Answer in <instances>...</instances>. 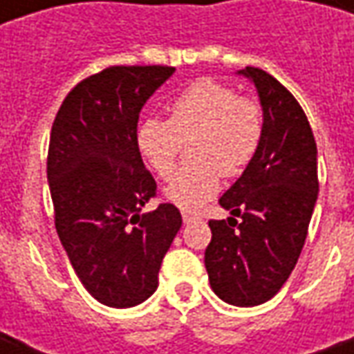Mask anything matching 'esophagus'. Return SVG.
<instances>
[{
  "mask_svg": "<svg viewBox=\"0 0 354 354\" xmlns=\"http://www.w3.org/2000/svg\"><path fill=\"white\" fill-rule=\"evenodd\" d=\"M181 216H183V223H191L193 218H197V212L181 211Z\"/></svg>",
  "mask_w": 354,
  "mask_h": 354,
  "instance_id": "34e87169",
  "label": "esophagus"
}]
</instances>
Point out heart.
Wrapping results in <instances>:
<instances>
[{
	"instance_id": "1",
	"label": "heart",
	"mask_w": 354,
	"mask_h": 354,
	"mask_svg": "<svg viewBox=\"0 0 354 354\" xmlns=\"http://www.w3.org/2000/svg\"><path fill=\"white\" fill-rule=\"evenodd\" d=\"M262 110L212 78L193 82L171 102L169 120L149 116L138 126V149L149 169L169 177L185 142L191 163L173 173L165 198L197 209L221 189V175L234 177L250 165L262 140Z\"/></svg>"
}]
</instances>
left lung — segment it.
Segmentation results:
<instances>
[{"label":"left lung","instance_id":"obj_1","mask_svg":"<svg viewBox=\"0 0 354 354\" xmlns=\"http://www.w3.org/2000/svg\"><path fill=\"white\" fill-rule=\"evenodd\" d=\"M238 75L256 86L264 128L250 165L218 198L232 216L209 223L205 266L223 301L254 307L281 290L306 244L319 193L317 145L290 90L254 66Z\"/></svg>","mask_w":354,"mask_h":354}]
</instances>
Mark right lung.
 Here are the masks:
<instances>
[{
	"label": "right lung",
	"mask_w": 354,
	"mask_h": 354,
	"mask_svg": "<svg viewBox=\"0 0 354 354\" xmlns=\"http://www.w3.org/2000/svg\"><path fill=\"white\" fill-rule=\"evenodd\" d=\"M173 66H110L68 92L53 122L47 179L55 226L76 276L104 306L151 297L183 225L171 203L142 212L156 181L138 149L145 102Z\"/></svg>",
	"instance_id": "1"
}]
</instances>
